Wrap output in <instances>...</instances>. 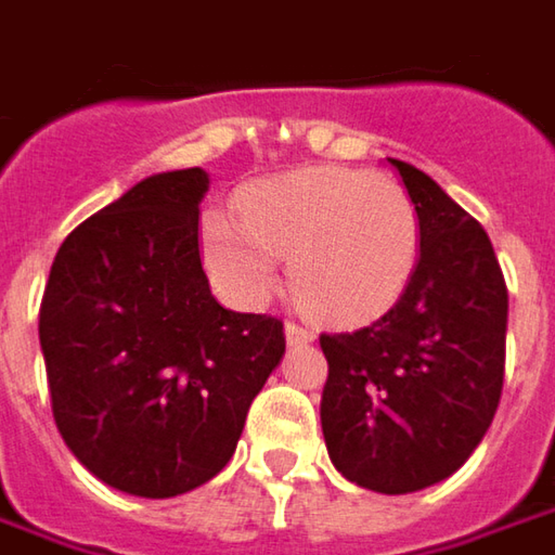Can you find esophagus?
I'll return each mask as SVG.
<instances>
[{"instance_id": "1", "label": "esophagus", "mask_w": 555, "mask_h": 555, "mask_svg": "<svg viewBox=\"0 0 555 555\" xmlns=\"http://www.w3.org/2000/svg\"><path fill=\"white\" fill-rule=\"evenodd\" d=\"M284 336H287L289 346H309V343H314V331L306 327V324H296V321H287Z\"/></svg>"}]
</instances>
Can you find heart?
<instances>
[{
	"label": "heart",
	"instance_id": "heart-1",
	"mask_svg": "<svg viewBox=\"0 0 555 555\" xmlns=\"http://www.w3.org/2000/svg\"><path fill=\"white\" fill-rule=\"evenodd\" d=\"M203 266L234 306H259L281 284V259L299 299L327 321H367L408 289L420 259L411 197L361 169L318 166L253 184L241 222L209 212Z\"/></svg>",
	"mask_w": 555,
	"mask_h": 555
}]
</instances>
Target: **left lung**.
<instances>
[{
	"instance_id": "left-lung-1",
	"label": "left lung",
	"mask_w": 555,
	"mask_h": 555,
	"mask_svg": "<svg viewBox=\"0 0 555 555\" xmlns=\"http://www.w3.org/2000/svg\"><path fill=\"white\" fill-rule=\"evenodd\" d=\"M389 166L420 219V259L371 327L321 336L331 364L321 429L346 479L411 494L454 476L488 433L509 299L485 228L416 166Z\"/></svg>"
}]
</instances>
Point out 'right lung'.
I'll return each instance as SVG.
<instances>
[{
  "label": "right lung",
  "instance_id": "add662e5",
  "mask_svg": "<svg viewBox=\"0 0 555 555\" xmlns=\"http://www.w3.org/2000/svg\"><path fill=\"white\" fill-rule=\"evenodd\" d=\"M201 166L157 172L61 244L39 309L57 433L95 479L176 498L219 476L284 358V324L222 309L201 266Z\"/></svg>",
  "mask_w": 555,
  "mask_h": 555
}]
</instances>
